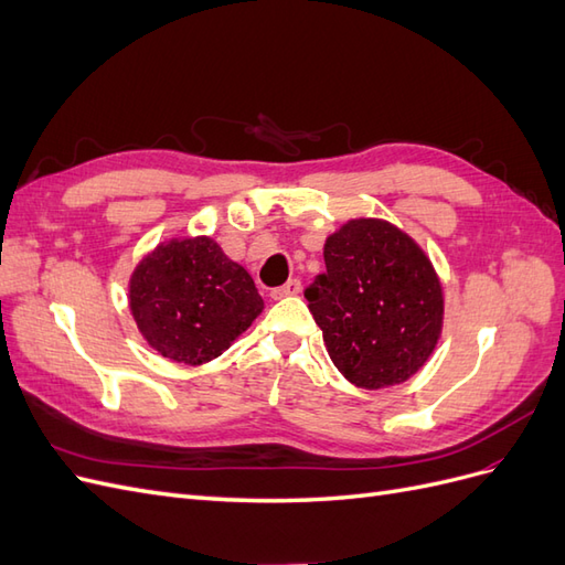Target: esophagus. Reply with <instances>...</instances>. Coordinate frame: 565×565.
<instances>
[{"instance_id":"obj_1","label":"esophagus","mask_w":565,"mask_h":565,"mask_svg":"<svg viewBox=\"0 0 565 565\" xmlns=\"http://www.w3.org/2000/svg\"><path fill=\"white\" fill-rule=\"evenodd\" d=\"M299 292H301V280L292 278V280H287V282L280 285V287H273V289H270V297H273V299H285V297H295V295H299Z\"/></svg>"}]
</instances>
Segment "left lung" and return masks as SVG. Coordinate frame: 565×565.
Masks as SVG:
<instances>
[{"mask_svg":"<svg viewBox=\"0 0 565 565\" xmlns=\"http://www.w3.org/2000/svg\"><path fill=\"white\" fill-rule=\"evenodd\" d=\"M324 273L306 287L337 370L361 388L407 382L429 361L443 289L426 254L382 218H353L324 243Z\"/></svg>","mask_w":565,"mask_h":565,"instance_id":"1","label":"left lung"}]
</instances>
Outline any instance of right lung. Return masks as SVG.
<instances>
[{
    "label": "right lung",
    "instance_id": "1",
    "mask_svg": "<svg viewBox=\"0 0 565 565\" xmlns=\"http://www.w3.org/2000/svg\"><path fill=\"white\" fill-rule=\"evenodd\" d=\"M129 306L152 349L174 363L200 365L249 328L264 299L249 273L212 237H183L136 266Z\"/></svg>",
    "mask_w": 565,
    "mask_h": 565
}]
</instances>
